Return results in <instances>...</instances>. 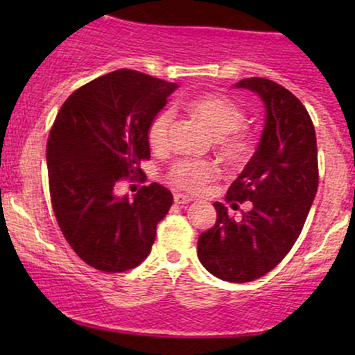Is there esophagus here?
I'll return each mask as SVG.
<instances>
[{
	"label": "esophagus",
	"mask_w": 355,
	"mask_h": 355,
	"mask_svg": "<svg viewBox=\"0 0 355 355\" xmlns=\"http://www.w3.org/2000/svg\"><path fill=\"white\" fill-rule=\"evenodd\" d=\"M173 200L175 203H178V205H187V203H190L193 198L190 197V195H183V193H175L173 195Z\"/></svg>",
	"instance_id": "esophagus-1"
}]
</instances>
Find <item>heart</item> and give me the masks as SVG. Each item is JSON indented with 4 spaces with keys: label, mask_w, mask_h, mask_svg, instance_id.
<instances>
[{
    "label": "heart",
    "mask_w": 355,
    "mask_h": 355,
    "mask_svg": "<svg viewBox=\"0 0 355 355\" xmlns=\"http://www.w3.org/2000/svg\"><path fill=\"white\" fill-rule=\"evenodd\" d=\"M189 112L197 116L211 135L217 137L218 153L230 164H240L250 153V138L242 128L245 123V113L239 105L223 96L205 95L189 101ZM172 123L170 112H160L155 115L148 126V144L155 150H162L168 141V128ZM217 175L214 164L203 160H180L170 170V182L178 189L198 191L207 182Z\"/></svg>",
    "instance_id": "obj_1"
}]
</instances>
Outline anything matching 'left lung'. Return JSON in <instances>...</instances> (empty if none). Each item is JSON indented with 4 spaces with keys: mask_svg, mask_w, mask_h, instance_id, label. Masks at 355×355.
Returning a JSON list of instances; mask_svg holds the SVG:
<instances>
[{
    "mask_svg": "<svg viewBox=\"0 0 355 355\" xmlns=\"http://www.w3.org/2000/svg\"><path fill=\"white\" fill-rule=\"evenodd\" d=\"M266 107V125L254 157L227 191V202L250 200L234 220L215 202L217 222L198 237V259L211 275L243 284L260 279L288 254L319 185L315 130L307 110L288 89L267 78H245Z\"/></svg>",
    "mask_w": 355,
    "mask_h": 355,
    "instance_id": "obj_1",
    "label": "left lung"
}]
</instances>
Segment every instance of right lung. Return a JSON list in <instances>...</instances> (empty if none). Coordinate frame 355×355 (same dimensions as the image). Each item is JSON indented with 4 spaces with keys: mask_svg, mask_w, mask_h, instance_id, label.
Wrapping results in <instances>:
<instances>
[{
    "mask_svg": "<svg viewBox=\"0 0 355 355\" xmlns=\"http://www.w3.org/2000/svg\"><path fill=\"white\" fill-rule=\"evenodd\" d=\"M177 83L116 70L68 96L48 137L46 165L53 210L64 239L101 272L135 268L150 255L157 223L173 195L160 183L130 200L118 197L120 178L141 173L150 158L148 126Z\"/></svg>",
    "mask_w": 355,
    "mask_h": 355,
    "instance_id": "add662e5",
    "label": "right lung"
}]
</instances>
